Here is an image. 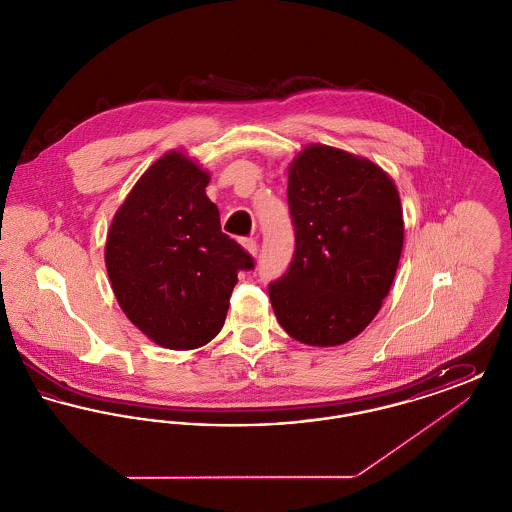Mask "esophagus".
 <instances>
[{
    "instance_id": "esophagus-1",
    "label": "esophagus",
    "mask_w": 512,
    "mask_h": 512,
    "mask_svg": "<svg viewBox=\"0 0 512 512\" xmlns=\"http://www.w3.org/2000/svg\"><path fill=\"white\" fill-rule=\"evenodd\" d=\"M240 244L244 245L245 249H247L251 255H257V251H259V244H257L255 240H251V238H244V240H240Z\"/></svg>"
}]
</instances>
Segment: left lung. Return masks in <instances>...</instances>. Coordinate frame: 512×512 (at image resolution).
I'll return each mask as SVG.
<instances>
[{
	"instance_id": "8db88e82",
	"label": "left lung",
	"mask_w": 512,
	"mask_h": 512,
	"mask_svg": "<svg viewBox=\"0 0 512 512\" xmlns=\"http://www.w3.org/2000/svg\"><path fill=\"white\" fill-rule=\"evenodd\" d=\"M295 230L290 268L270 282L280 326L318 347L359 336L390 293L403 211L390 176L343 149L307 146L288 171Z\"/></svg>"
}]
</instances>
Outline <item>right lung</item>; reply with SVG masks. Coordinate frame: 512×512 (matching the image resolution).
I'll return each instance as SVG.
<instances>
[{
	"instance_id": "right-lung-1",
	"label": "right lung",
	"mask_w": 512,
	"mask_h": 512,
	"mask_svg": "<svg viewBox=\"0 0 512 512\" xmlns=\"http://www.w3.org/2000/svg\"><path fill=\"white\" fill-rule=\"evenodd\" d=\"M209 172L180 151L157 159L111 222L105 267L124 315L167 349H195L224 326L253 259L220 230Z\"/></svg>"
}]
</instances>
